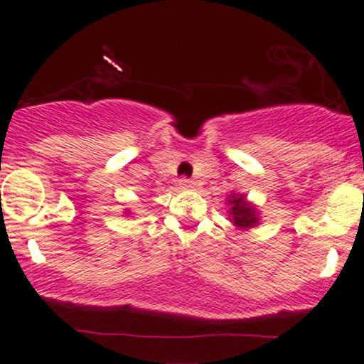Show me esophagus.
<instances>
[{
	"instance_id": "34e87169",
	"label": "esophagus",
	"mask_w": 364,
	"mask_h": 364,
	"mask_svg": "<svg viewBox=\"0 0 364 364\" xmlns=\"http://www.w3.org/2000/svg\"><path fill=\"white\" fill-rule=\"evenodd\" d=\"M179 186H181L183 190H190V188L195 186V183L191 181V179H188V178H181V179H179Z\"/></svg>"
}]
</instances>
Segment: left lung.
<instances>
[{
	"instance_id": "left-lung-1",
	"label": "left lung",
	"mask_w": 364,
	"mask_h": 364,
	"mask_svg": "<svg viewBox=\"0 0 364 364\" xmlns=\"http://www.w3.org/2000/svg\"><path fill=\"white\" fill-rule=\"evenodd\" d=\"M228 214L231 224L237 231H248V229L257 228L260 224V215H258V207L246 198L245 193L232 191L228 196Z\"/></svg>"
}]
</instances>
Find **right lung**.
Here are the masks:
<instances>
[{"instance_id":"right-lung-1","label":"right lung","mask_w":364,"mask_h":364,"mask_svg":"<svg viewBox=\"0 0 364 364\" xmlns=\"http://www.w3.org/2000/svg\"><path fill=\"white\" fill-rule=\"evenodd\" d=\"M124 214H132V212H129V210H127V212H124Z\"/></svg>"}]
</instances>
